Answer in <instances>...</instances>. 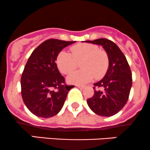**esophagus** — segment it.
Masks as SVG:
<instances>
[{
    "instance_id": "1",
    "label": "esophagus",
    "mask_w": 150,
    "mask_h": 150,
    "mask_svg": "<svg viewBox=\"0 0 150 150\" xmlns=\"http://www.w3.org/2000/svg\"><path fill=\"white\" fill-rule=\"evenodd\" d=\"M76 86L78 87V88H81V89H83V88H84V86H80V85H76Z\"/></svg>"
}]
</instances>
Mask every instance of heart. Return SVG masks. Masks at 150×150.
<instances>
[{
	"label": "heart",
	"instance_id": "obj_1",
	"mask_svg": "<svg viewBox=\"0 0 150 150\" xmlns=\"http://www.w3.org/2000/svg\"><path fill=\"white\" fill-rule=\"evenodd\" d=\"M70 54L62 51L57 57L59 70L69 74L80 63L81 70L74 71L69 76L67 81L72 84H85L94 78L99 79L106 73L109 59L105 50L92 44H79L70 48Z\"/></svg>",
	"mask_w": 150,
	"mask_h": 150
}]
</instances>
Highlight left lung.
I'll use <instances>...</instances> for the list:
<instances>
[{
  "mask_svg": "<svg viewBox=\"0 0 150 150\" xmlns=\"http://www.w3.org/2000/svg\"><path fill=\"white\" fill-rule=\"evenodd\" d=\"M85 42L101 45L109 59L108 69L101 80L93 84L94 94L87 100V103L97 115L105 117L115 115L125 106L132 86L128 62L117 45L108 39Z\"/></svg>",
  "mask_w": 150,
  "mask_h": 150,
  "instance_id": "8db88e82",
  "label": "left lung"
}]
</instances>
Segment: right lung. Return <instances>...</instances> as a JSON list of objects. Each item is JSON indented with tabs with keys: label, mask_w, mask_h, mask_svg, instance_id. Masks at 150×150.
I'll use <instances>...</instances> for the list:
<instances>
[{
	"label": "right lung",
	"mask_w": 150,
	"mask_h": 150,
	"mask_svg": "<svg viewBox=\"0 0 150 150\" xmlns=\"http://www.w3.org/2000/svg\"><path fill=\"white\" fill-rule=\"evenodd\" d=\"M75 41L50 39L37 47L27 62L21 80L23 100L28 110L40 117L57 115L71 86L65 83L55 61L64 48Z\"/></svg>",
	"instance_id": "add662e5"
}]
</instances>
